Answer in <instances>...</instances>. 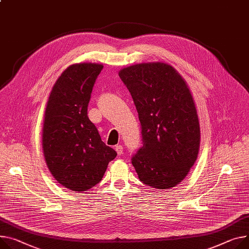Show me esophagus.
Here are the masks:
<instances>
[{"mask_svg":"<svg viewBox=\"0 0 249 249\" xmlns=\"http://www.w3.org/2000/svg\"><path fill=\"white\" fill-rule=\"evenodd\" d=\"M114 149H116V151L118 152V155H119V156H120V155H122V154H123V151H124V147H123V145H121V144L116 145V147H114Z\"/></svg>","mask_w":249,"mask_h":249,"instance_id":"34e87169","label":"esophagus"}]
</instances>
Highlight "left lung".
I'll use <instances>...</instances> for the list:
<instances>
[{"instance_id": "8db88e82", "label": "left lung", "mask_w": 249, "mask_h": 249, "mask_svg": "<svg viewBox=\"0 0 249 249\" xmlns=\"http://www.w3.org/2000/svg\"><path fill=\"white\" fill-rule=\"evenodd\" d=\"M119 75L139 113L142 146L131 158L141 181L157 189L178 184L195 164L200 127L193 95L181 75L164 63H143Z\"/></svg>"}]
</instances>
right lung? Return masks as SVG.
Masks as SVG:
<instances>
[{
  "label": "right lung",
  "instance_id": "add662e5",
  "mask_svg": "<svg viewBox=\"0 0 249 249\" xmlns=\"http://www.w3.org/2000/svg\"><path fill=\"white\" fill-rule=\"evenodd\" d=\"M104 66H70L54 83L46 107L43 150L53 178L72 191L99 183L117 151L106 145L88 117L93 85Z\"/></svg>",
  "mask_w": 249,
  "mask_h": 249
}]
</instances>
